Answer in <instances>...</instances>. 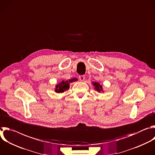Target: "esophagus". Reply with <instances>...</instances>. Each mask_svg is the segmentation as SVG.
<instances>
[{
  "instance_id": "obj_1",
  "label": "esophagus",
  "mask_w": 155,
  "mask_h": 155,
  "mask_svg": "<svg viewBox=\"0 0 155 155\" xmlns=\"http://www.w3.org/2000/svg\"><path fill=\"white\" fill-rule=\"evenodd\" d=\"M79 79H80V81H84V80L85 79V76L84 75H79Z\"/></svg>"
}]
</instances>
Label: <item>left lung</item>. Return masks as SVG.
I'll use <instances>...</instances> for the list:
<instances>
[{
  "label": "left lung",
  "mask_w": 155,
  "mask_h": 155,
  "mask_svg": "<svg viewBox=\"0 0 155 155\" xmlns=\"http://www.w3.org/2000/svg\"><path fill=\"white\" fill-rule=\"evenodd\" d=\"M93 85L95 86V89L97 91H98V92H100L101 91H102V86H101V85H100L99 83H97L95 82V83H93Z\"/></svg>",
  "instance_id": "1"
}]
</instances>
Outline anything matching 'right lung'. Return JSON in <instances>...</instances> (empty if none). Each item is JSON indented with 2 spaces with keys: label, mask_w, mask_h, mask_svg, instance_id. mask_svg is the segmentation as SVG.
Here are the masks:
<instances>
[{
  "label": "right lung",
  "mask_w": 155,
  "mask_h": 155,
  "mask_svg": "<svg viewBox=\"0 0 155 155\" xmlns=\"http://www.w3.org/2000/svg\"><path fill=\"white\" fill-rule=\"evenodd\" d=\"M77 79L76 78H72L71 80H69V81L67 80L66 81H63L62 82L60 83V84H57L56 86V89L55 92L57 93H62L69 89V82H73L75 81H77Z\"/></svg>",
  "instance_id": "1"
}]
</instances>
